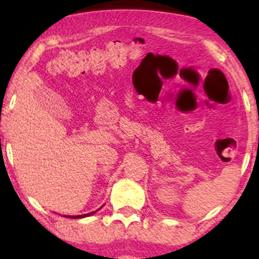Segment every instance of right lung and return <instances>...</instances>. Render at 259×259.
<instances>
[{
    "label": "right lung",
    "instance_id": "1",
    "mask_svg": "<svg viewBox=\"0 0 259 259\" xmlns=\"http://www.w3.org/2000/svg\"><path fill=\"white\" fill-rule=\"evenodd\" d=\"M95 212H91V213H89V214H84V215H70V218H84V217H89V215H91V214H94Z\"/></svg>",
    "mask_w": 259,
    "mask_h": 259
}]
</instances>
